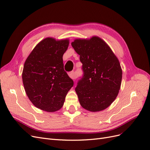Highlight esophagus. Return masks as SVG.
Returning a JSON list of instances; mask_svg holds the SVG:
<instances>
[{"label":"esophagus","mask_w":150,"mask_h":150,"mask_svg":"<svg viewBox=\"0 0 150 150\" xmlns=\"http://www.w3.org/2000/svg\"><path fill=\"white\" fill-rule=\"evenodd\" d=\"M69 76L70 77V78L72 79H76L77 76H76V74H75V72L74 71H72V72H70L69 73Z\"/></svg>","instance_id":"34e87169"}]
</instances>
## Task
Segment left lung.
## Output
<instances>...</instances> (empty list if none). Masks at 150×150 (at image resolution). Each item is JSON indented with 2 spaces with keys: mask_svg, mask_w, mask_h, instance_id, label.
I'll return each instance as SVG.
<instances>
[{
  "mask_svg": "<svg viewBox=\"0 0 150 150\" xmlns=\"http://www.w3.org/2000/svg\"><path fill=\"white\" fill-rule=\"evenodd\" d=\"M71 45L83 64V76L75 89L80 104L89 111H102L118 94L122 79L120 62L108 45L96 36L76 39Z\"/></svg>",
  "mask_w": 150,
  "mask_h": 150,
  "instance_id": "1",
  "label": "left lung"
}]
</instances>
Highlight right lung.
Returning a JSON list of instances; mask_svg holds the SVG:
<instances>
[{
    "mask_svg": "<svg viewBox=\"0 0 150 150\" xmlns=\"http://www.w3.org/2000/svg\"><path fill=\"white\" fill-rule=\"evenodd\" d=\"M69 40L47 38L41 40L24 63L22 81L25 93L34 105L47 112L62 107L74 82L64 69L62 56Z\"/></svg>",
    "mask_w": 150,
    "mask_h": 150,
    "instance_id": "obj_1",
    "label": "right lung"
}]
</instances>
